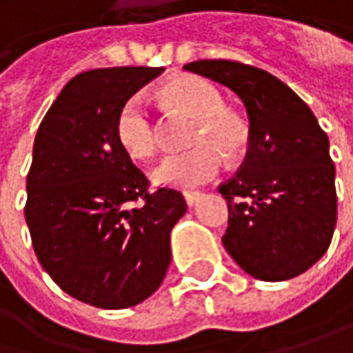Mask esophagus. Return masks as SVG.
Instances as JSON below:
<instances>
[{
    "instance_id": "34e87169",
    "label": "esophagus",
    "mask_w": 353,
    "mask_h": 353,
    "mask_svg": "<svg viewBox=\"0 0 353 353\" xmlns=\"http://www.w3.org/2000/svg\"><path fill=\"white\" fill-rule=\"evenodd\" d=\"M183 197H185V203H188V205H196L197 199L201 197V194H199V192H185Z\"/></svg>"
}]
</instances>
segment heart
I'll use <instances>...</instances> for the list:
<instances>
[{"instance_id":"obj_1","label":"heart","mask_w":353,"mask_h":353,"mask_svg":"<svg viewBox=\"0 0 353 353\" xmlns=\"http://www.w3.org/2000/svg\"><path fill=\"white\" fill-rule=\"evenodd\" d=\"M177 110L197 119L190 135L192 152L168 156L156 170L154 181L172 188H196L218 176L225 163L221 152L236 154L243 145V128L225 114V99L218 88L199 77H177L163 88ZM115 137L135 159L152 157L157 150V128L145 94L128 97L115 117Z\"/></svg>"}]
</instances>
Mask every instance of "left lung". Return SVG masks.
Listing matches in <instances>:
<instances>
[{"mask_svg": "<svg viewBox=\"0 0 353 353\" xmlns=\"http://www.w3.org/2000/svg\"><path fill=\"white\" fill-rule=\"evenodd\" d=\"M230 88L250 117L248 154L219 185L228 201L221 238L239 268L261 281L310 270L327 252L336 228V168L316 115L276 75L228 59L183 65Z\"/></svg>", "mask_w": 353, "mask_h": 353, "instance_id": "8db88e82", "label": "left lung"}]
</instances>
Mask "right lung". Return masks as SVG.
I'll return each mask as SVG.
<instances>
[{
	"label": "right lung",
	"instance_id": "add662e5",
	"mask_svg": "<svg viewBox=\"0 0 353 353\" xmlns=\"http://www.w3.org/2000/svg\"><path fill=\"white\" fill-rule=\"evenodd\" d=\"M163 68L75 75L43 117L28 176L26 221L52 280L75 300L123 310L148 300L172 261L170 234L188 205L177 190L148 192L115 137L121 103ZM144 199L130 210V201Z\"/></svg>",
	"mask_w": 353,
	"mask_h": 353
}]
</instances>
